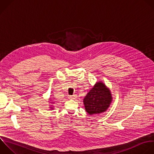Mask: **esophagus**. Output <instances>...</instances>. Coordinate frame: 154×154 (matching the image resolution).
Segmentation results:
<instances>
[{
    "label": "esophagus",
    "instance_id": "34e87169",
    "mask_svg": "<svg viewBox=\"0 0 154 154\" xmlns=\"http://www.w3.org/2000/svg\"><path fill=\"white\" fill-rule=\"evenodd\" d=\"M76 95H72V96H69V99H76Z\"/></svg>",
    "mask_w": 154,
    "mask_h": 154
}]
</instances>
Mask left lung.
<instances>
[{
  "label": "left lung",
  "instance_id": "8db88e82",
  "mask_svg": "<svg viewBox=\"0 0 154 154\" xmlns=\"http://www.w3.org/2000/svg\"><path fill=\"white\" fill-rule=\"evenodd\" d=\"M112 100L110 91L102 82L96 83L84 99L86 111L90 115L105 111Z\"/></svg>",
  "mask_w": 154,
  "mask_h": 154
}]
</instances>
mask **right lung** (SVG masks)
<instances>
[{
  "label": "right lung",
  "mask_w": 154,
  "mask_h": 154,
  "mask_svg": "<svg viewBox=\"0 0 154 154\" xmlns=\"http://www.w3.org/2000/svg\"><path fill=\"white\" fill-rule=\"evenodd\" d=\"M50 108H52V109H53V108H52V107H50Z\"/></svg>",
  "instance_id": "add662e5"
}]
</instances>
